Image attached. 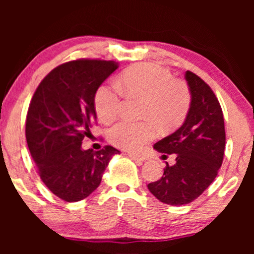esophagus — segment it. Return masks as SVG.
<instances>
[{"mask_svg":"<svg viewBox=\"0 0 254 254\" xmlns=\"http://www.w3.org/2000/svg\"><path fill=\"white\" fill-rule=\"evenodd\" d=\"M131 159H134V161L136 162H144L145 161V157L143 155H137V154H129L128 155Z\"/></svg>","mask_w":254,"mask_h":254,"instance_id":"1","label":"esophagus"}]
</instances>
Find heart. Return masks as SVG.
<instances>
[{"instance_id": "obj_1", "label": "heart", "mask_w": 254, "mask_h": 254, "mask_svg": "<svg viewBox=\"0 0 254 254\" xmlns=\"http://www.w3.org/2000/svg\"><path fill=\"white\" fill-rule=\"evenodd\" d=\"M120 84L129 95L144 98L142 117L151 119L162 128H172L182 123L190 104L187 85L173 79L169 69L156 64L134 65L121 75ZM123 105L119 86L114 83L100 85L95 95V110L103 123L117 118ZM157 130L151 120L143 123L120 121L111 128L109 138L125 150L137 151L155 138Z\"/></svg>"}]
</instances>
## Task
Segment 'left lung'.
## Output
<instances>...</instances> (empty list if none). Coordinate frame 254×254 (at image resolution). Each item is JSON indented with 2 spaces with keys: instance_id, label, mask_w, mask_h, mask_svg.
Wrapping results in <instances>:
<instances>
[{
  "instance_id": "8db88e82",
  "label": "left lung",
  "mask_w": 254,
  "mask_h": 254,
  "mask_svg": "<svg viewBox=\"0 0 254 254\" xmlns=\"http://www.w3.org/2000/svg\"><path fill=\"white\" fill-rule=\"evenodd\" d=\"M185 78L190 92V105L184 124L154 148L176 154V163L166 162L163 177L148 189L159 201L170 206L192 202L216 178L223 162L225 147L224 119L218 100L203 79L192 71Z\"/></svg>"
}]
</instances>
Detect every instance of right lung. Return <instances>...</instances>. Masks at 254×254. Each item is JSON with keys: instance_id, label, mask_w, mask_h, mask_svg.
<instances>
[{"instance_id": "obj_1", "label": "right lung", "mask_w": 254, "mask_h": 254, "mask_svg": "<svg viewBox=\"0 0 254 254\" xmlns=\"http://www.w3.org/2000/svg\"><path fill=\"white\" fill-rule=\"evenodd\" d=\"M118 67L105 60L65 62L40 82L30 103L27 147L45 185L67 202L89 196L99 186L111 158L119 154L111 145L99 151L82 149L97 119V90Z\"/></svg>"}]
</instances>
